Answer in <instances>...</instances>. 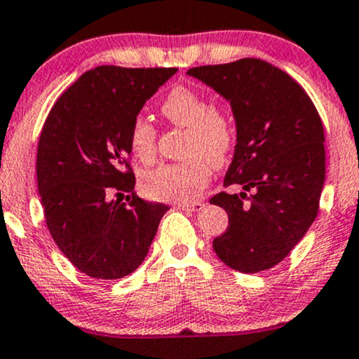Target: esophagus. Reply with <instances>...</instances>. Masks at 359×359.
Listing matches in <instances>:
<instances>
[{
    "mask_svg": "<svg viewBox=\"0 0 359 359\" xmlns=\"http://www.w3.org/2000/svg\"><path fill=\"white\" fill-rule=\"evenodd\" d=\"M175 209L187 210V212H197V210L202 209V202H192V204H182V202H179V204H175Z\"/></svg>",
    "mask_w": 359,
    "mask_h": 359,
    "instance_id": "esophagus-1",
    "label": "esophagus"
}]
</instances>
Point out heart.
I'll return each instance as SVG.
<instances>
[{"label": "heart", "instance_id": "obj_1", "mask_svg": "<svg viewBox=\"0 0 359 359\" xmlns=\"http://www.w3.org/2000/svg\"><path fill=\"white\" fill-rule=\"evenodd\" d=\"M161 111L172 125L187 128L184 155L191 158L149 170L142 179V191L158 201H197L210 180L208 162L221 167L234 149V118L226 110L210 107L202 92L182 85L168 90ZM128 144L140 161L150 162L157 150V130L144 116H135L128 128Z\"/></svg>", "mask_w": 359, "mask_h": 359}]
</instances>
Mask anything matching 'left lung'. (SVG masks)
Instances as JSON below:
<instances>
[{"label": "left lung", "mask_w": 359, "mask_h": 359, "mask_svg": "<svg viewBox=\"0 0 359 359\" xmlns=\"http://www.w3.org/2000/svg\"><path fill=\"white\" fill-rule=\"evenodd\" d=\"M187 73L231 102L237 125L224 185H243L244 192L210 198L229 215L226 232L212 248L239 273L271 269L303 239L319 212L326 174L321 116L303 86L264 60L205 65Z\"/></svg>", "instance_id": "8db88e82"}]
</instances>
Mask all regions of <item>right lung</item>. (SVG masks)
Here are the masks:
<instances>
[{"label": "right lung", "mask_w": 359, "mask_h": 359, "mask_svg": "<svg viewBox=\"0 0 359 359\" xmlns=\"http://www.w3.org/2000/svg\"><path fill=\"white\" fill-rule=\"evenodd\" d=\"M175 72L92 68L60 95L43 125L36 179L46 227L65 257L90 278L133 273L168 210L137 197L128 128ZM123 193L125 203L111 201Z\"/></svg>", "instance_id": "1"}]
</instances>
